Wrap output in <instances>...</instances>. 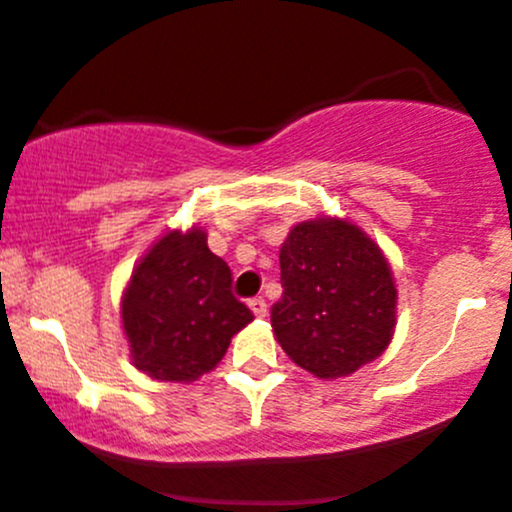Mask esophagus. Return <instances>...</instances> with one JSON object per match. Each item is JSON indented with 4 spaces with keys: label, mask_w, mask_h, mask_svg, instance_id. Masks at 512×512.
<instances>
[{
    "label": "esophagus",
    "mask_w": 512,
    "mask_h": 512,
    "mask_svg": "<svg viewBox=\"0 0 512 512\" xmlns=\"http://www.w3.org/2000/svg\"><path fill=\"white\" fill-rule=\"evenodd\" d=\"M250 310L255 312V317H265L267 315V302L262 300V297H252Z\"/></svg>",
    "instance_id": "34e87169"
}]
</instances>
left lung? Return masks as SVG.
Segmentation results:
<instances>
[{"instance_id": "left-lung-1", "label": "left lung", "mask_w": 512, "mask_h": 512, "mask_svg": "<svg viewBox=\"0 0 512 512\" xmlns=\"http://www.w3.org/2000/svg\"><path fill=\"white\" fill-rule=\"evenodd\" d=\"M280 282L272 330L290 360L315 377L352 375L393 340V270L352 222L315 217L292 227L280 247Z\"/></svg>"}]
</instances>
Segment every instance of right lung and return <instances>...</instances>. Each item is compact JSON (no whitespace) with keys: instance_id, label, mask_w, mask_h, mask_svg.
Listing matches in <instances>:
<instances>
[{"instance_id":"1","label":"right lung","mask_w":512,"mask_h":512,"mask_svg":"<svg viewBox=\"0 0 512 512\" xmlns=\"http://www.w3.org/2000/svg\"><path fill=\"white\" fill-rule=\"evenodd\" d=\"M252 322L232 295V272L207 232L170 230L137 262L122 295V327L137 370L192 382L217 367L232 335Z\"/></svg>"}]
</instances>
